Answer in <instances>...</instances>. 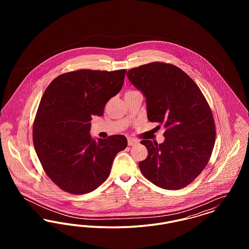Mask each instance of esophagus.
I'll return each instance as SVG.
<instances>
[{
	"mask_svg": "<svg viewBox=\"0 0 249 249\" xmlns=\"http://www.w3.org/2000/svg\"><path fill=\"white\" fill-rule=\"evenodd\" d=\"M138 140L137 139H135V138H132V137H129L128 138V144L129 145H135V144H137L138 143Z\"/></svg>",
	"mask_w": 249,
	"mask_h": 249,
	"instance_id": "1",
	"label": "esophagus"
}]
</instances>
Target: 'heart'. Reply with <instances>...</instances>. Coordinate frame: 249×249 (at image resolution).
I'll list each match as a JSON object with an SVG mask.
<instances>
[{
    "mask_svg": "<svg viewBox=\"0 0 249 249\" xmlns=\"http://www.w3.org/2000/svg\"><path fill=\"white\" fill-rule=\"evenodd\" d=\"M136 91H137V90H131V89H130V90H127V91L125 92V95L130 94V93H133V92H136Z\"/></svg>",
    "mask_w": 249,
    "mask_h": 249,
    "instance_id": "obj_1",
    "label": "heart"
}]
</instances>
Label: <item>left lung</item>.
<instances>
[{
    "mask_svg": "<svg viewBox=\"0 0 249 249\" xmlns=\"http://www.w3.org/2000/svg\"><path fill=\"white\" fill-rule=\"evenodd\" d=\"M146 98L147 119L165 127L162 143L142 140L148 155L139 162L142 176L165 190L192 183L207 165L215 141L213 114L204 95L178 66L160 61L127 72Z\"/></svg>",
    "mask_w": 249,
    "mask_h": 249,
    "instance_id": "8db88e82",
    "label": "left lung"
}]
</instances>
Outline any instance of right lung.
<instances>
[{
  "label": "right lung",
  "mask_w": 249,
  "mask_h": 249,
  "mask_svg": "<svg viewBox=\"0 0 249 249\" xmlns=\"http://www.w3.org/2000/svg\"><path fill=\"white\" fill-rule=\"evenodd\" d=\"M127 70L80 69L59 74L41 99L33 141L45 173L60 190L91 192L107 180L116 155L127 147L124 135L92 140V116L102 117L107 102L122 88Z\"/></svg>",
  "instance_id": "1"
}]
</instances>
